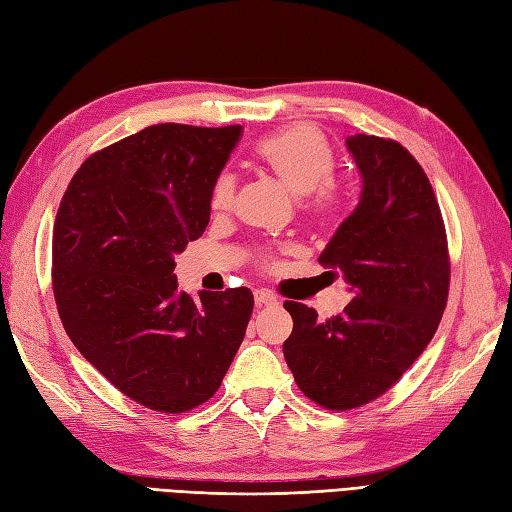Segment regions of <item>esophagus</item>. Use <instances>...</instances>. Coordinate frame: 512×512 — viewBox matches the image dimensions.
Masks as SVG:
<instances>
[{
  "label": "esophagus",
  "instance_id": "esophagus-1",
  "mask_svg": "<svg viewBox=\"0 0 512 512\" xmlns=\"http://www.w3.org/2000/svg\"><path fill=\"white\" fill-rule=\"evenodd\" d=\"M255 303L259 307H272V305H277L279 301H277V296L270 294L268 290H257L255 292Z\"/></svg>",
  "mask_w": 512,
  "mask_h": 512
}]
</instances>
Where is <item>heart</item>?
Here are the masks:
<instances>
[{"label":"heart","instance_id":"obj_1","mask_svg":"<svg viewBox=\"0 0 512 512\" xmlns=\"http://www.w3.org/2000/svg\"><path fill=\"white\" fill-rule=\"evenodd\" d=\"M257 161L275 174L294 196H305V211L318 220L336 218L342 209V189L331 181L334 152L325 135L307 124H294L261 139L255 148ZM235 176L220 172L211 183V211H227L233 205Z\"/></svg>","mask_w":512,"mask_h":512}]
</instances>
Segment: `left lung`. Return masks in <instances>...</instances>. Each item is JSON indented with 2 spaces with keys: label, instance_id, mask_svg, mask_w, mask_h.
Listing matches in <instances>:
<instances>
[{
  "label": "left lung",
  "instance_id": "1",
  "mask_svg": "<svg viewBox=\"0 0 512 512\" xmlns=\"http://www.w3.org/2000/svg\"><path fill=\"white\" fill-rule=\"evenodd\" d=\"M362 176L358 207L318 261L340 270L353 299L320 320L285 301L294 327L283 355L305 397L329 410L377 399L430 344L449 292L445 224L421 165L397 141L351 135Z\"/></svg>",
  "mask_w": 512,
  "mask_h": 512
}]
</instances>
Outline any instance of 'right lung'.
<instances>
[{
    "label": "right lung",
    "instance_id": "right-lung-1",
    "mask_svg": "<svg viewBox=\"0 0 512 512\" xmlns=\"http://www.w3.org/2000/svg\"><path fill=\"white\" fill-rule=\"evenodd\" d=\"M242 126L157 124L95 152L56 213L52 283L76 349L126 397L187 412L216 395L253 292L178 290L174 257L205 233L211 183Z\"/></svg>",
    "mask_w": 512,
    "mask_h": 512
}]
</instances>
